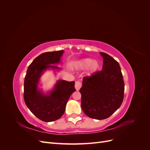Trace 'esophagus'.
I'll return each instance as SVG.
<instances>
[{
    "label": "esophagus",
    "mask_w": 150,
    "mask_h": 150,
    "mask_svg": "<svg viewBox=\"0 0 150 150\" xmlns=\"http://www.w3.org/2000/svg\"><path fill=\"white\" fill-rule=\"evenodd\" d=\"M81 86H82V83H81V81H76V83H75V88H76V91H79L80 89V88H81Z\"/></svg>",
    "instance_id": "1"
}]
</instances>
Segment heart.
Here are the masks:
<instances>
[{
  "mask_svg": "<svg viewBox=\"0 0 150 150\" xmlns=\"http://www.w3.org/2000/svg\"><path fill=\"white\" fill-rule=\"evenodd\" d=\"M78 68L80 69L84 70L88 69V75L94 74L99 69L100 64L97 61H93L90 58H86L80 61L78 64Z\"/></svg>",
  "mask_w": 150,
  "mask_h": 150,
  "instance_id": "b5f03b06",
  "label": "heart"
}]
</instances>
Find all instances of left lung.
<instances>
[{
    "mask_svg": "<svg viewBox=\"0 0 150 150\" xmlns=\"http://www.w3.org/2000/svg\"><path fill=\"white\" fill-rule=\"evenodd\" d=\"M102 70L84 77L81 94V108L86 115L95 120L111 116L121 105L125 83L119 63L104 52Z\"/></svg>",
    "mask_w": 150,
    "mask_h": 150,
    "instance_id": "8db88e82",
    "label": "left lung"
}]
</instances>
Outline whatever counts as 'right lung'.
Returning <instances> with one entry per match:
<instances>
[{
  "label": "right lung",
  "mask_w": 150,
  "mask_h": 150,
  "mask_svg": "<svg viewBox=\"0 0 150 150\" xmlns=\"http://www.w3.org/2000/svg\"><path fill=\"white\" fill-rule=\"evenodd\" d=\"M64 51L47 52L40 54L32 62L24 79V99L26 106L33 114L42 121H56L64 113L67 102L76 91L74 81L59 80L54 89L45 94L38 89L43 72L49 69H60L54 64L61 62Z\"/></svg>",
  "instance_id": "obj_1"
}]
</instances>
